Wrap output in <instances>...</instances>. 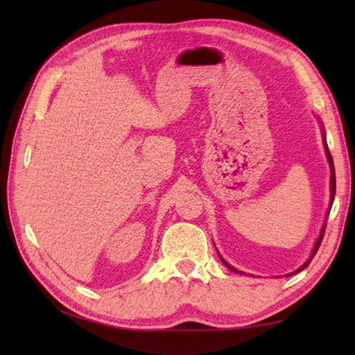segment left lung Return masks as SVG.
<instances>
[{
    "label": "left lung",
    "mask_w": 355,
    "mask_h": 355,
    "mask_svg": "<svg viewBox=\"0 0 355 355\" xmlns=\"http://www.w3.org/2000/svg\"><path fill=\"white\" fill-rule=\"evenodd\" d=\"M320 130H322V140H323V148H325V154H327V158H328V163H329V169H331V180H329V191H331V200H329V209H328V212H327V218H328V215H329V210H331V206H333V201H334V195H336V172H334V163H333V157H331V154H329V150H328V145H327V134H325V128L322 126V123H320ZM325 229H327V223L322 225V229H320V235H319V238H318V241H315V244H314V248L311 250V254H310V258H308L302 266H300L296 271H293V273H290V275H296V273H299V271H302L304 268H306L308 266H310V262H311V259L314 258V254L318 253V250H319V247H320V243H322V239H323V233H325ZM218 256H220V259L223 261V263L225 267H227L229 270H232V271H235V273H241V275H245V273H243V271H239V270H236L235 267L233 266H230V263L227 262V261H224V258L223 256L218 253ZM290 275H286V276H290Z\"/></svg>",
    "instance_id": "left-lung-1"
}]
</instances>
